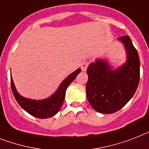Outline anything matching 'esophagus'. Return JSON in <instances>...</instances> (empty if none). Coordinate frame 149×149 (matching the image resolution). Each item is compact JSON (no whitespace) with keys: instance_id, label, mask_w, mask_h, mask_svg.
I'll return each mask as SVG.
<instances>
[{"instance_id":"esophagus-1","label":"esophagus","mask_w":149,"mask_h":149,"mask_svg":"<svg viewBox=\"0 0 149 149\" xmlns=\"http://www.w3.org/2000/svg\"><path fill=\"white\" fill-rule=\"evenodd\" d=\"M88 65H89V62L88 61H85V62H83V63L81 64V70H82V71H83V72L86 71Z\"/></svg>"}]
</instances>
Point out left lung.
I'll use <instances>...</instances> for the list:
<instances>
[{"label": "left lung", "mask_w": 149, "mask_h": 149, "mask_svg": "<svg viewBox=\"0 0 149 149\" xmlns=\"http://www.w3.org/2000/svg\"><path fill=\"white\" fill-rule=\"evenodd\" d=\"M126 53V61L113 69L107 59L97 58L86 72V97L100 113L110 114L123 108L135 94L139 83V54L129 36L118 38Z\"/></svg>", "instance_id": "obj_1"}]
</instances>
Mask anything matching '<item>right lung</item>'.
I'll list each match as a JSON object with an SVG mask.
<instances>
[{"instance_id": "obj_1", "label": "right lung", "mask_w": 149, "mask_h": 149, "mask_svg": "<svg viewBox=\"0 0 149 149\" xmlns=\"http://www.w3.org/2000/svg\"><path fill=\"white\" fill-rule=\"evenodd\" d=\"M81 69H77V70L69 75L62 83H60L58 89L54 94L49 97L41 100H31L25 98L20 95L17 92L14 86L12 77H10V83L13 94L15 97L17 102L29 114L33 116L39 118H47L55 116L63 105L65 99L66 91L69 85L74 80L77 75L80 72Z\"/></svg>"}]
</instances>
